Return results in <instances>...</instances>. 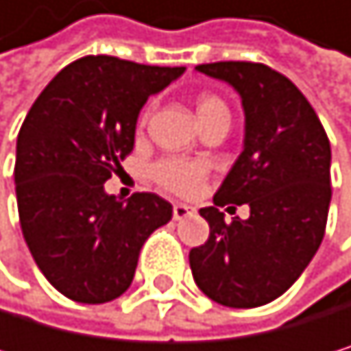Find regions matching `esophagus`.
<instances>
[{"mask_svg": "<svg viewBox=\"0 0 351 351\" xmlns=\"http://www.w3.org/2000/svg\"><path fill=\"white\" fill-rule=\"evenodd\" d=\"M195 210H193V206H187V204H174V208H172V217H174V221H181V219H187V217H191Z\"/></svg>", "mask_w": 351, "mask_h": 351, "instance_id": "obj_1", "label": "esophagus"}]
</instances>
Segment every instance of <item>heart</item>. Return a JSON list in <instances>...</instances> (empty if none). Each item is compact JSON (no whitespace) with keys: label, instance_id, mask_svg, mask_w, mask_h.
<instances>
[{"label":"heart","instance_id":"1","mask_svg":"<svg viewBox=\"0 0 351 351\" xmlns=\"http://www.w3.org/2000/svg\"><path fill=\"white\" fill-rule=\"evenodd\" d=\"M195 115L197 124L206 122L210 117H227L229 111L225 103L210 94H204L195 101ZM206 177V164L204 162H185V160H162L160 164L154 166V179L181 195H191L202 187V181Z\"/></svg>","mask_w":351,"mask_h":351}]
</instances>
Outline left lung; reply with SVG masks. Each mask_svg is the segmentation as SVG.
Returning a JSON list of instances; mask_svg holds the SVG:
<instances>
[{
	"mask_svg": "<svg viewBox=\"0 0 351 351\" xmlns=\"http://www.w3.org/2000/svg\"><path fill=\"white\" fill-rule=\"evenodd\" d=\"M195 71L232 86L244 109L242 154L199 208L208 240L191 248L197 289L227 307H259L285 295L314 259L330 204V143L312 105L282 73L259 62H210ZM248 204V219L216 208Z\"/></svg>",
	"mask_w": 351,
	"mask_h": 351,
	"instance_id": "obj_1",
	"label": "left lung"
}]
</instances>
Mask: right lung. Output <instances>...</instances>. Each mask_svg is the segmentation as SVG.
Returning a JSON list of instances; mask_svg holds the SVG:
<instances>
[{
    "label": "right lung",
    "mask_w": 351,
    "mask_h": 351,
    "mask_svg": "<svg viewBox=\"0 0 351 351\" xmlns=\"http://www.w3.org/2000/svg\"><path fill=\"white\" fill-rule=\"evenodd\" d=\"M185 73L115 56H86L44 88L16 141V202L25 242L50 285L80 303H107L132 285L138 254L172 219L170 202L105 191L134 147L147 99Z\"/></svg>",
    "instance_id": "right-lung-1"
}]
</instances>
